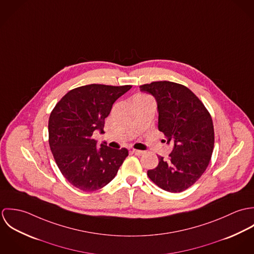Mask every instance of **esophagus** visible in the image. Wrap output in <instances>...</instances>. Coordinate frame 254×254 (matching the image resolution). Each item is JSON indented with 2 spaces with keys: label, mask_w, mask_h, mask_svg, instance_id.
<instances>
[{
  "label": "esophagus",
  "mask_w": 254,
  "mask_h": 254,
  "mask_svg": "<svg viewBox=\"0 0 254 254\" xmlns=\"http://www.w3.org/2000/svg\"><path fill=\"white\" fill-rule=\"evenodd\" d=\"M132 152H133L135 155H143V154L145 153V151L139 150V149H132Z\"/></svg>",
  "instance_id": "obj_1"
}]
</instances>
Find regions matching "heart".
<instances>
[{"instance_id":"obj_1","label":"heart","mask_w":254,"mask_h":254,"mask_svg":"<svg viewBox=\"0 0 254 254\" xmlns=\"http://www.w3.org/2000/svg\"><path fill=\"white\" fill-rule=\"evenodd\" d=\"M147 99H151V98L148 97L147 95H145V94H138L134 97V102L138 101V100H147Z\"/></svg>"}]
</instances>
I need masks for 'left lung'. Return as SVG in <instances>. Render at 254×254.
I'll list each match as a JSON object with an SVG mask.
<instances>
[{"label":"left lung","instance_id":"left-lung-1","mask_svg":"<svg viewBox=\"0 0 254 254\" xmlns=\"http://www.w3.org/2000/svg\"><path fill=\"white\" fill-rule=\"evenodd\" d=\"M151 94L158 109V130L173 143L168 159L158 156V165L147 171L156 186L181 192L197 181L206 170L214 147L211 115L202 102L186 86L157 81L140 86Z\"/></svg>","mask_w":254,"mask_h":254}]
</instances>
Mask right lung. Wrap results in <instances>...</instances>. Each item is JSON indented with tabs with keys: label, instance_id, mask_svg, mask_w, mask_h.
Masks as SVG:
<instances>
[{
	"label": "right lung",
	"instance_id": "add662e5",
	"mask_svg": "<svg viewBox=\"0 0 254 254\" xmlns=\"http://www.w3.org/2000/svg\"><path fill=\"white\" fill-rule=\"evenodd\" d=\"M131 85L91 84L70 90L52 110L49 118V144L64 177L83 191H94L111 181L128 149L97 147L95 130L104 132L105 119L114 102Z\"/></svg>",
	"mask_w": 254,
	"mask_h": 254
}]
</instances>
